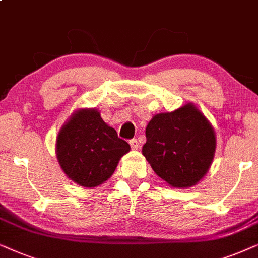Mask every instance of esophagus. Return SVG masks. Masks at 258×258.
<instances>
[{
    "label": "esophagus",
    "mask_w": 258,
    "mask_h": 258,
    "mask_svg": "<svg viewBox=\"0 0 258 258\" xmlns=\"http://www.w3.org/2000/svg\"><path fill=\"white\" fill-rule=\"evenodd\" d=\"M128 144L132 150H138V148H139V143H138L137 139H131L128 141Z\"/></svg>",
    "instance_id": "1"
}]
</instances>
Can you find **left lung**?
<instances>
[{
	"instance_id": "left-lung-1",
	"label": "left lung",
	"mask_w": 258,
	"mask_h": 258,
	"mask_svg": "<svg viewBox=\"0 0 258 258\" xmlns=\"http://www.w3.org/2000/svg\"><path fill=\"white\" fill-rule=\"evenodd\" d=\"M215 132L193 104L159 113L146 127L143 154L157 175L170 186L197 184L212 164Z\"/></svg>"
}]
</instances>
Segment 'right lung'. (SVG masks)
I'll list each match as a JSON object with an SVG mask.
<instances>
[{
    "mask_svg": "<svg viewBox=\"0 0 258 258\" xmlns=\"http://www.w3.org/2000/svg\"><path fill=\"white\" fill-rule=\"evenodd\" d=\"M131 150L96 110H79L59 131L58 162L76 183L93 188L113 174L122 155Z\"/></svg>",
    "mask_w": 258,
    "mask_h": 258,
    "instance_id": "add662e5",
    "label": "right lung"
}]
</instances>
